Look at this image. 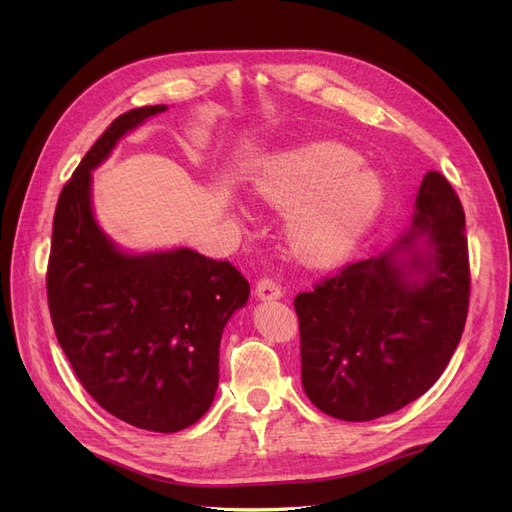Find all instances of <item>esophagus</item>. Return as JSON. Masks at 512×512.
<instances>
[{
  "label": "esophagus",
  "instance_id": "34e87169",
  "mask_svg": "<svg viewBox=\"0 0 512 512\" xmlns=\"http://www.w3.org/2000/svg\"><path fill=\"white\" fill-rule=\"evenodd\" d=\"M256 297L260 301H275V299H282L284 292L280 288V284L273 282V280H260L256 284Z\"/></svg>",
  "mask_w": 512,
  "mask_h": 512
}]
</instances>
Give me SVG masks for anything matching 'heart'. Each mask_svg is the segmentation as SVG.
<instances>
[{
	"label": "heart",
	"mask_w": 512,
	"mask_h": 512,
	"mask_svg": "<svg viewBox=\"0 0 512 512\" xmlns=\"http://www.w3.org/2000/svg\"><path fill=\"white\" fill-rule=\"evenodd\" d=\"M252 194L286 211L288 254L307 267H331L374 226L384 183L356 151L337 143H309L262 162L250 177Z\"/></svg>",
	"instance_id": "b5f03b06"
}]
</instances>
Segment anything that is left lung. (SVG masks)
<instances>
[{
  "mask_svg": "<svg viewBox=\"0 0 512 512\" xmlns=\"http://www.w3.org/2000/svg\"><path fill=\"white\" fill-rule=\"evenodd\" d=\"M468 297L466 215L451 183L431 170L404 235L294 299L305 395L342 421L408 406L451 361Z\"/></svg>",
  "mask_w": 512,
  "mask_h": 512,
  "instance_id": "1",
  "label": "left lung"
}]
</instances>
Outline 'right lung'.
Masks as SVG:
<instances>
[{"label": "right lung", "mask_w": 512, "mask_h": 512, "mask_svg": "<svg viewBox=\"0 0 512 512\" xmlns=\"http://www.w3.org/2000/svg\"><path fill=\"white\" fill-rule=\"evenodd\" d=\"M166 108L117 117L64 185L46 292L57 342L85 391L123 423L175 433L211 408L222 333L250 284L228 260L190 247L123 250L96 220L94 170Z\"/></svg>", "instance_id": "right-lung-1"}]
</instances>
